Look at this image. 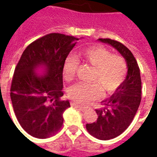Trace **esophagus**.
<instances>
[{"label":"esophagus","instance_id":"1","mask_svg":"<svg viewBox=\"0 0 157 157\" xmlns=\"http://www.w3.org/2000/svg\"><path fill=\"white\" fill-rule=\"evenodd\" d=\"M71 105H72L73 107H75V108L79 109L80 111H85V110H86V107H85V106L78 105V104H77V103H75V102H71Z\"/></svg>","mask_w":157,"mask_h":157}]
</instances>
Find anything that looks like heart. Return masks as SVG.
<instances>
[{
  "instance_id": "obj_1",
  "label": "heart",
  "mask_w": 157,
  "mask_h": 157,
  "mask_svg": "<svg viewBox=\"0 0 157 157\" xmlns=\"http://www.w3.org/2000/svg\"><path fill=\"white\" fill-rule=\"evenodd\" d=\"M80 56L86 63L94 67L92 81L95 82H79L70 87L68 94L73 101L86 104L101 96V89L105 94H112L124 82L127 75V65L122 56L112 55L105 48L95 45L87 48ZM77 69V60L73 56L66 57L63 67V78H74Z\"/></svg>"
}]
</instances>
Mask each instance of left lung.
Segmentation results:
<instances>
[{
	"mask_svg": "<svg viewBox=\"0 0 157 157\" xmlns=\"http://www.w3.org/2000/svg\"><path fill=\"white\" fill-rule=\"evenodd\" d=\"M116 49L125 59L127 75L112 96L102 101L104 108L96 109L98 119L87 124V132L100 140H109L122 134L131 124L141 102V76L137 60L123 44L110 38H99Z\"/></svg>",
	"mask_w": 157,
	"mask_h": 157,
	"instance_id": "obj_1",
	"label": "left lung"
}]
</instances>
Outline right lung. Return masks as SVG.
Here are the masks:
<instances>
[{"instance_id": "1", "label": "right lung", "mask_w": 157, "mask_h": 157, "mask_svg": "<svg viewBox=\"0 0 157 157\" xmlns=\"http://www.w3.org/2000/svg\"><path fill=\"white\" fill-rule=\"evenodd\" d=\"M79 38L50 33L25 48L16 66L10 97L16 118L31 136L47 138L60 130L63 113V67Z\"/></svg>"}]
</instances>
